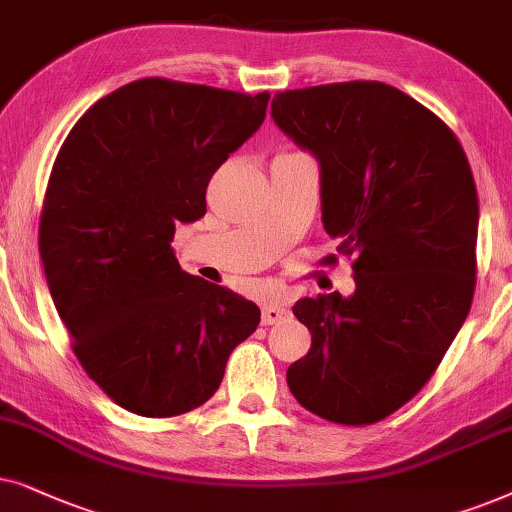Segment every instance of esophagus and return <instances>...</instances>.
<instances>
[{
	"mask_svg": "<svg viewBox=\"0 0 512 512\" xmlns=\"http://www.w3.org/2000/svg\"><path fill=\"white\" fill-rule=\"evenodd\" d=\"M288 309L281 304H267L262 306V325H276L281 323L283 318H288Z\"/></svg>",
	"mask_w": 512,
	"mask_h": 512,
	"instance_id": "34e87169",
	"label": "esophagus"
}]
</instances>
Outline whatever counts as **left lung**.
Masks as SVG:
<instances>
[{
	"instance_id": "8db88e82",
	"label": "left lung",
	"mask_w": 512,
	"mask_h": 512,
	"mask_svg": "<svg viewBox=\"0 0 512 512\" xmlns=\"http://www.w3.org/2000/svg\"><path fill=\"white\" fill-rule=\"evenodd\" d=\"M271 117L316 156L323 227L356 257L353 295L292 306L311 349L288 386L327 421L374 424L421 391L470 311L473 173L431 109L379 81L276 93Z\"/></svg>"
}]
</instances>
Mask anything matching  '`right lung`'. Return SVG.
Here are the masks:
<instances>
[{"mask_svg": "<svg viewBox=\"0 0 512 512\" xmlns=\"http://www.w3.org/2000/svg\"><path fill=\"white\" fill-rule=\"evenodd\" d=\"M245 95L138 79L100 98L53 163L39 252L58 316L88 377L140 417L206 403L260 309L187 274L177 224L206 215V187L267 114Z\"/></svg>", "mask_w": 512, "mask_h": 512, "instance_id": "obj_1", "label": "right lung"}]
</instances>
